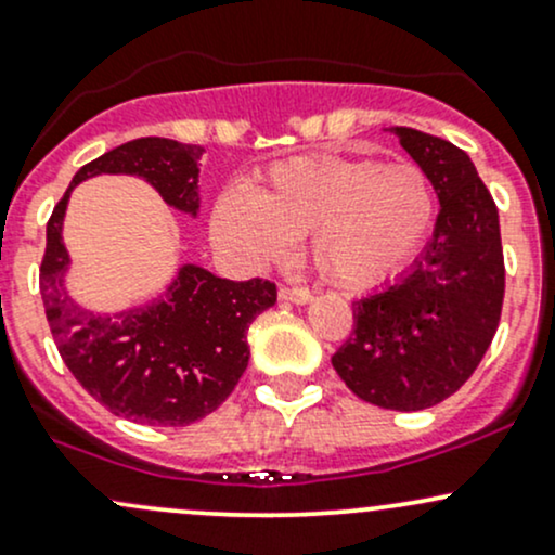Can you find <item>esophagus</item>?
<instances>
[{
    "label": "esophagus",
    "mask_w": 555,
    "mask_h": 555,
    "mask_svg": "<svg viewBox=\"0 0 555 555\" xmlns=\"http://www.w3.org/2000/svg\"><path fill=\"white\" fill-rule=\"evenodd\" d=\"M278 296L283 301H291V304L312 301V291H309V288H294V285H280Z\"/></svg>",
    "instance_id": "esophagus-1"
}]
</instances>
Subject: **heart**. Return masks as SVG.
I'll use <instances>...</instances> for the list:
<instances>
[{"label":"heart","instance_id":"obj_1","mask_svg":"<svg viewBox=\"0 0 555 555\" xmlns=\"http://www.w3.org/2000/svg\"><path fill=\"white\" fill-rule=\"evenodd\" d=\"M434 208L431 182L415 164L312 156L278 164L251 198L222 195L214 232L251 261L280 259L288 241L309 237L320 275L371 288L418 251Z\"/></svg>","mask_w":555,"mask_h":555}]
</instances>
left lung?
<instances>
[{"label": "left lung", "instance_id": "1", "mask_svg": "<svg viewBox=\"0 0 555 555\" xmlns=\"http://www.w3.org/2000/svg\"><path fill=\"white\" fill-rule=\"evenodd\" d=\"M391 132L442 208L413 267L354 301V331L331 362L360 399L413 413L455 395L490 349L505 264L498 206L468 153L418 129Z\"/></svg>", "mask_w": 555, "mask_h": 555}]
</instances>
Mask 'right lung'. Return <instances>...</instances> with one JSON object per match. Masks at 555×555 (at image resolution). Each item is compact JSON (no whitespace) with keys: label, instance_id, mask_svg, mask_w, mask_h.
Returning <instances> with one entry per match:
<instances>
[{"label":"right lung","instance_id":"obj_1","mask_svg":"<svg viewBox=\"0 0 555 555\" xmlns=\"http://www.w3.org/2000/svg\"><path fill=\"white\" fill-rule=\"evenodd\" d=\"M204 147L140 137L76 171L47 222L41 301L57 351L74 378L111 410L147 426H190L232 395L248 367V325L278 301L270 280H224L182 264L158 299L100 314L70 299L63 219L70 190L98 175L142 177L177 211L198 217Z\"/></svg>","mask_w":555,"mask_h":555}]
</instances>
